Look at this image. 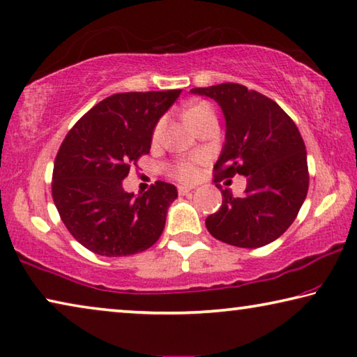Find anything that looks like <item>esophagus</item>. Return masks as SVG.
Wrapping results in <instances>:
<instances>
[{
	"label": "esophagus",
	"instance_id": "esophagus-1",
	"mask_svg": "<svg viewBox=\"0 0 357 357\" xmlns=\"http://www.w3.org/2000/svg\"><path fill=\"white\" fill-rule=\"evenodd\" d=\"M192 190H194L192 185H178L179 195H188L189 192H192Z\"/></svg>",
	"mask_w": 357,
	"mask_h": 357
}]
</instances>
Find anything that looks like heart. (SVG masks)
I'll return each instance as SVG.
<instances>
[{
	"label": "heart",
	"mask_w": 357,
	"mask_h": 357,
	"mask_svg": "<svg viewBox=\"0 0 357 357\" xmlns=\"http://www.w3.org/2000/svg\"><path fill=\"white\" fill-rule=\"evenodd\" d=\"M208 115H215L213 114V109L208 104L200 102V104L192 105V107L185 112V120H188V123L192 126L194 123H197V121L205 119V116ZM163 126H165V120L163 119L158 120L155 128H153L152 131L153 141L160 139ZM167 172L169 176L178 181H184V183H188V181H194L197 176V158H181V160H174L168 165Z\"/></svg>",
	"instance_id": "heart-1"
}]
</instances>
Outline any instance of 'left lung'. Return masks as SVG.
Returning a JSON list of instances; mask_svg holds the SVG:
<instances>
[{
	"instance_id": "obj_1",
	"label": "left lung",
	"mask_w": 357,
	"mask_h": 357,
	"mask_svg": "<svg viewBox=\"0 0 357 357\" xmlns=\"http://www.w3.org/2000/svg\"><path fill=\"white\" fill-rule=\"evenodd\" d=\"M215 99L226 119V142L215 165L222 205L205 220L218 241L258 248L289 229L306 199V147L296 125L278 102L238 83L194 88ZM236 174L248 176L246 194L234 197L219 183Z\"/></svg>"
}]
</instances>
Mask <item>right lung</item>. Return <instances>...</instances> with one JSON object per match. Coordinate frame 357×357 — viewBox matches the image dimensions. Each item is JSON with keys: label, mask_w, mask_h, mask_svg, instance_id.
<instances>
[{"label": "right lung", "mask_w": 357, "mask_h": 357, "mask_svg": "<svg viewBox=\"0 0 357 357\" xmlns=\"http://www.w3.org/2000/svg\"><path fill=\"white\" fill-rule=\"evenodd\" d=\"M179 94L181 89H168L109 96L62 141L52 169V200L68 232L93 253L128 257L162 236L176 188L157 181L135 197L121 181L151 151L153 128Z\"/></svg>", "instance_id": "right-lung-1"}]
</instances>
